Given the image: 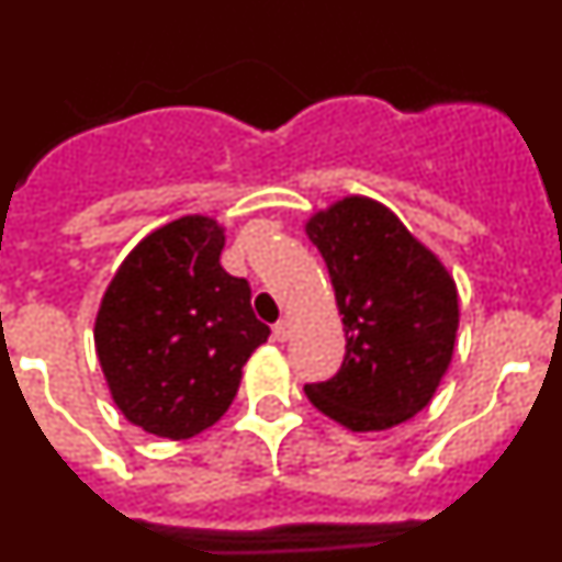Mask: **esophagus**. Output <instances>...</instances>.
Wrapping results in <instances>:
<instances>
[{"mask_svg":"<svg viewBox=\"0 0 562 562\" xmlns=\"http://www.w3.org/2000/svg\"><path fill=\"white\" fill-rule=\"evenodd\" d=\"M272 337H276V340H281V342L290 340V337H292V324H290V321H286V317H284V321H278V324L272 326Z\"/></svg>","mask_w":562,"mask_h":562,"instance_id":"esophagus-1","label":"esophagus"}]
</instances>
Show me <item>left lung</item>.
<instances>
[{
  "mask_svg": "<svg viewBox=\"0 0 562 562\" xmlns=\"http://www.w3.org/2000/svg\"><path fill=\"white\" fill-rule=\"evenodd\" d=\"M304 231L329 267L346 331L340 371L306 385V396L355 434L408 422L434 400L453 360V276L391 207L369 196L331 202Z\"/></svg>",
  "mask_w": 562,
  "mask_h": 562,
  "instance_id": "obj_1",
  "label": "left lung"
}]
</instances>
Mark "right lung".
Here are the masks:
<instances>
[{"mask_svg":"<svg viewBox=\"0 0 562 562\" xmlns=\"http://www.w3.org/2000/svg\"><path fill=\"white\" fill-rule=\"evenodd\" d=\"M225 227L191 213L137 241L95 315L109 394L132 425L191 439L231 408L241 369L267 342L250 284L220 265Z\"/></svg>","mask_w":562,"mask_h":562,"instance_id":"add662e5","label":"right lung"}]
</instances>
